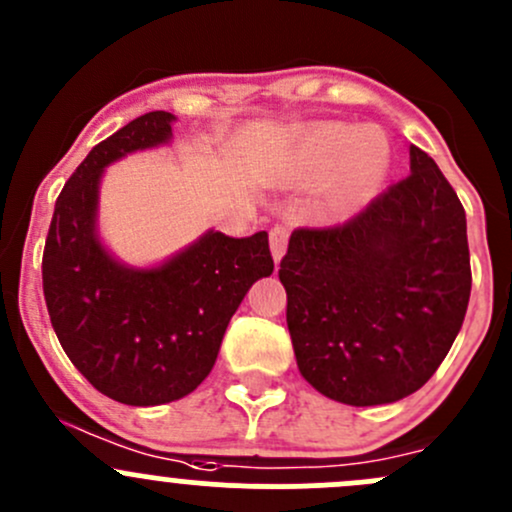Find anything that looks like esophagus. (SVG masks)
Listing matches in <instances>:
<instances>
[{
  "mask_svg": "<svg viewBox=\"0 0 512 512\" xmlns=\"http://www.w3.org/2000/svg\"><path fill=\"white\" fill-rule=\"evenodd\" d=\"M287 237H289V230L285 225H277L270 230V250H272V260H275L277 265H280V260L285 257Z\"/></svg>",
  "mask_w": 512,
  "mask_h": 512,
  "instance_id": "1",
  "label": "esophagus"
}]
</instances>
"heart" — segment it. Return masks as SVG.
<instances>
[{"label": "heart", "instance_id": "heart-1", "mask_svg": "<svg viewBox=\"0 0 512 512\" xmlns=\"http://www.w3.org/2000/svg\"><path fill=\"white\" fill-rule=\"evenodd\" d=\"M391 168V146L379 128L319 123L304 133L285 163V175L304 185L329 180L327 208L347 215L369 203Z\"/></svg>", "mask_w": 512, "mask_h": 512}]
</instances>
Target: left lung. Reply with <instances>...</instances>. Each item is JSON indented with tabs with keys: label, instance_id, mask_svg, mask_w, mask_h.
Instances as JSON below:
<instances>
[{
	"label": "left lung",
	"instance_id": "left-lung-1",
	"mask_svg": "<svg viewBox=\"0 0 512 512\" xmlns=\"http://www.w3.org/2000/svg\"><path fill=\"white\" fill-rule=\"evenodd\" d=\"M409 158V178L349 223L294 230L280 262L299 374L339 404L414 394L466 317V210L428 153Z\"/></svg>",
	"mask_w": 512,
	"mask_h": 512
}]
</instances>
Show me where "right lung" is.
Returning <instances> with one entry per match:
<instances>
[{
  "mask_svg": "<svg viewBox=\"0 0 512 512\" xmlns=\"http://www.w3.org/2000/svg\"><path fill=\"white\" fill-rule=\"evenodd\" d=\"M175 121L168 111L143 113L98 143L56 200L41 260L66 356L94 389L128 406L170 404L198 389L247 289L275 270L265 230H208L153 267L126 265L103 245V173L128 153L168 146Z\"/></svg>",
  "mask_w": 512,
  "mask_h": 512,
  "instance_id": "obj_1",
  "label": "right lung"
}]
</instances>
